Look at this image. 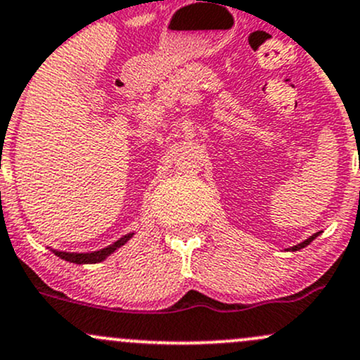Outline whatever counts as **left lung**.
I'll use <instances>...</instances> for the list:
<instances>
[{
  "mask_svg": "<svg viewBox=\"0 0 360 360\" xmlns=\"http://www.w3.org/2000/svg\"><path fill=\"white\" fill-rule=\"evenodd\" d=\"M317 236H319V233H316V234H312V236H310L309 238V240H305V241H302V243H298L297 245V247H293V248H291V250H293V252H297V250H300V248H304V247H307V245L310 243V241H312L314 240V238H317Z\"/></svg>",
  "mask_w": 360,
  "mask_h": 360,
  "instance_id": "left-lung-1",
  "label": "left lung"
}]
</instances>
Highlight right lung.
<instances>
[{
    "instance_id": "right-lung-1",
    "label": "right lung",
    "mask_w": 360,
    "mask_h": 360,
    "mask_svg": "<svg viewBox=\"0 0 360 360\" xmlns=\"http://www.w3.org/2000/svg\"><path fill=\"white\" fill-rule=\"evenodd\" d=\"M132 236L131 234H126V236H122L120 240H117L115 243L110 245V247L103 248V250H98V252H93V253H70V252H56V250H53V253H55L56 257H60V259L67 260V262H74V264H96V262H101V260L107 259L110 253L115 252L117 248L122 247L124 243H126L127 240Z\"/></svg>"
}]
</instances>
